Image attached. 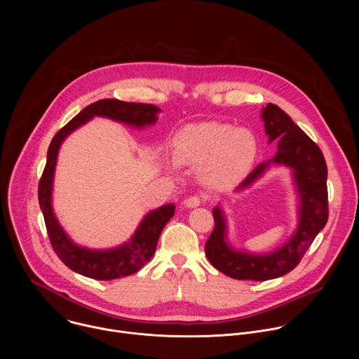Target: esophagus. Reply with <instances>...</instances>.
Returning <instances> with one entry per match:
<instances>
[{"mask_svg": "<svg viewBox=\"0 0 359 359\" xmlns=\"http://www.w3.org/2000/svg\"><path fill=\"white\" fill-rule=\"evenodd\" d=\"M206 196L204 194H193V196H189L184 201H183V204L186 208H189V209H193V208H197V206H200V204H203L204 201H206Z\"/></svg>", "mask_w": 359, "mask_h": 359, "instance_id": "obj_1", "label": "esophagus"}]
</instances>
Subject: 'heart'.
<instances>
[{
	"label": "heart",
	"mask_w": 359,
	"mask_h": 359,
	"mask_svg": "<svg viewBox=\"0 0 359 359\" xmlns=\"http://www.w3.org/2000/svg\"><path fill=\"white\" fill-rule=\"evenodd\" d=\"M182 161L191 165L206 163V176L213 186L230 187L248 173L257 153V143L247 129L217 122L184 126L176 137Z\"/></svg>",
	"instance_id": "b5f03b06"
}]
</instances>
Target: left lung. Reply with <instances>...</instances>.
I'll list each match as a JSON object with an SVG mask.
<instances>
[{"mask_svg":"<svg viewBox=\"0 0 359 359\" xmlns=\"http://www.w3.org/2000/svg\"><path fill=\"white\" fill-rule=\"evenodd\" d=\"M262 118L270 142L278 140V151L274 159L255 168L238 189L257 180L270 163L290 166L294 170L301 197L299 224L292 238L271 254L237 252L224 240V217L222 210L216 208L213 210L215 229L204 245V251L215 269L236 280L266 281L290 273L298 266L328 220V172L321 149L277 105L269 104L263 109Z\"/></svg>","mask_w":359,"mask_h":359,"instance_id":"obj_1","label":"left lung"}]
</instances>
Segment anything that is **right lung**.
I'll return each mask as SVG.
<instances>
[{"mask_svg": "<svg viewBox=\"0 0 359 359\" xmlns=\"http://www.w3.org/2000/svg\"><path fill=\"white\" fill-rule=\"evenodd\" d=\"M161 109L155 105L132 104L119 99H100L82 109L72 121L57 132L48 147L46 165L38 184L39 208L43 215L48 237L60 260L72 271L95 280H115L139 271L155 254L159 236L166 223L175 215L173 204L149 213L129 243L107 251H92L74 244L58 224L50 208V190L57 163V155L62 140L82 123L93 116H107L133 126H144L156 122Z\"/></svg>", "mask_w": 359, "mask_h": 359, "instance_id": "add662e5", "label": "right lung"}]
</instances>
